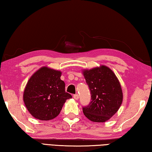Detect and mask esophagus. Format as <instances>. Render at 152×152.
Wrapping results in <instances>:
<instances>
[{
	"mask_svg": "<svg viewBox=\"0 0 152 152\" xmlns=\"http://www.w3.org/2000/svg\"><path fill=\"white\" fill-rule=\"evenodd\" d=\"M73 98L75 99H78L79 97L78 94H75V95H73Z\"/></svg>",
	"mask_w": 152,
	"mask_h": 152,
	"instance_id": "34e87169",
	"label": "esophagus"
}]
</instances>
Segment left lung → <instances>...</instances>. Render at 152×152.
Masks as SVG:
<instances>
[{"label":"left lung","instance_id":"left-lung-1","mask_svg":"<svg viewBox=\"0 0 152 152\" xmlns=\"http://www.w3.org/2000/svg\"><path fill=\"white\" fill-rule=\"evenodd\" d=\"M91 93V102L83 108L89 120L95 123L108 121L123 102V91L118 78L108 66L102 65L83 71Z\"/></svg>","mask_w":152,"mask_h":152}]
</instances>
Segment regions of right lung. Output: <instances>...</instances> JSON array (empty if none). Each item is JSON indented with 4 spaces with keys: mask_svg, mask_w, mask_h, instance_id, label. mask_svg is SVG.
<instances>
[{
    "mask_svg": "<svg viewBox=\"0 0 152 152\" xmlns=\"http://www.w3.org/2000/svg\"><path fill=\"white\" fill-rule=\"evenodd\" d=\"M60 71L43 66L27 81L23 92V102L35 118L49 121L54 118L67 99L72 98L65 91V83L61 79Z\"/></svg>",
    "mask_w": 152,
    "mask_h": 152,
    "instance_id": "right-lung-1",
    "label": "right lung"
}]
</instances>
